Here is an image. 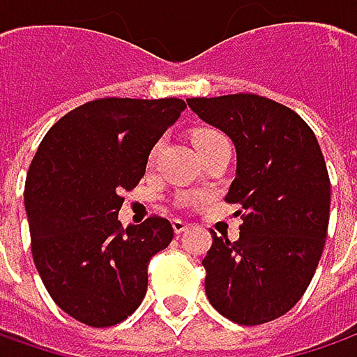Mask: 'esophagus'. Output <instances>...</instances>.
<instances>
[{"mask_svg": "<svg viewBox=\"0 0 357 357\" xmlns=\"http://www.w3.org/2000/svg\"><path fill=\"white\" fill-rule=\"evenodd\" d=\"M172 229H174V234H183L187 229V223L183 219H172Z\"/></svg>", "mask_w": 357, "mask_h": 357, "instance_id": "esophagus-1", "label": "esophagus"}]
</instances>
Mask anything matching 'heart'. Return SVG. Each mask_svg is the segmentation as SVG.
<instances>
[{
	"instance_id": "heart-1",
	"label": "heart",
	"mask_w": 357,
	"mask_h": 357,
	"mask_svg": "<svg viewBox=\"0 0 357 357\" xmlns=\"http://www.w3.org/2000/svg\"><path fill=\"white\" fill-rule=\"evenodd\" d=\"M217 138H223V134H219L217 130H211V128H201V130H195V134H192V144L199 146V144L217 140Z\"/></svg>"
}]
</instances>
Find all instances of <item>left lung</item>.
<instances>
[{"label":"left lung","mask_w":357,"mask_h":357,"mask_svg":"<svg viewBox=\"0 0 357 357\" xmlns=\"http://www.w3.org/2000/svg\"><path fill=\"white\" fill-rule=\"evenodd\" d=\"M187 103L234 142L236 178L225 201L243 209L236 242L211 231L205 293L234 323H268L307 291L327 238L331 187L317 138L293 109L260 95Z\"/></svg>","instance_id":"1"}]
</instances>
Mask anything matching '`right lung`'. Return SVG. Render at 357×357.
Masks as SVG:
<instances>
[{"label": "right lung", "instance_id": "right-lung-1", "mask_svg": "<svg viewBox=\"0 0 357 357\" xmlns=\"http://www.w3.org/2000/svg\"><path fill=\"white\" fill-rule=\"evenodd\" d=\"M183 99H97L59 119L26 176L32 256L66 315L109 327L140 307L148 262L165 250L170 221L121 227V191L146 172L154 144L181 117Z\"/></svg>", "mask_w": 357, "mask_h": 357}]
</instances>
